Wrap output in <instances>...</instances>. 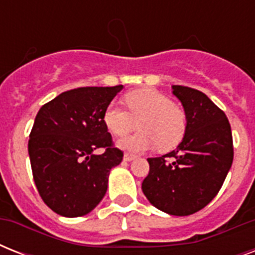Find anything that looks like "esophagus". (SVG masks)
Returning <instances> with one entry per match:
<instances>
[{"label":"esophagus","mask_w":255,"mask_h":255,"mask_svg":"<svg viewBox=\"0 0 255 255\" xmlns=\"http://www.w3.org/2000/svg\"><path fill=\"white\" fill-rule=\"evenodd\" d=\"M136 159V156L133 155V153H126L124 155V160L126 161H132V160H135Z\"/></svg>","instance_id":"1"}]
</instances>
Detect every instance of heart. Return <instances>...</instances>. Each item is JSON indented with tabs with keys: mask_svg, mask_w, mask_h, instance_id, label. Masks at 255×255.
<instances>
[{
	"mask_svg": "<svg viewBox=\"0 0 255 255\" xmlns=\"http://www.w3.org/2000/svg\"><path fill=\"white\" fill-rule=\"evenodd\" d=\"M124 108L115 103L104 110L103 122L112 135L122 137L133 131L139 122L141 131L119 141L122 149L141 152L159 145L168 151L177 145L186 131V115L181 107L161 92L143 88L126 94Z\"/></svg>",
	"mask_w": 255,
	"mask_h": 255,
	"instance_id": "obj_1",
	"label": "heart"
}]
</instances>
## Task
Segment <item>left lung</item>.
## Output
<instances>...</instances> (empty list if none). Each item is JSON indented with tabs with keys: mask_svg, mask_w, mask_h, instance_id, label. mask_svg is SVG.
<instances>
[{
	"mask_svg": "<svg viewBox=\"0 0 255 255\" xmlns=\"http://www.w3.org/2000/svg\"><path fill=\"white\" fill-rule=\"evenodd\" d=\"M186 115V131L174 151L151 157L141 189L148 201L172 216H189L220 192L233 163V137L225 112L204 92L172 86Z\"/></svg>",
	"mask_w": 255,
	"mask_h": 255,
	"instance_id": "8db88e82",
	"label": "left lung"
}]
</instances>
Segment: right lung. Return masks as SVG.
Listing matches in <instances>:
<instances>
[{"label":"right lung","mask_w":255,"mask_h":255,"mask_svg":"<svg viewBox=\"0 0 255 255\" xmlns=\"http://www.w3.org/2000/svg\"><path fill=\"white\" fill-rule=\"evenodd\" d=\"M122 88H74L38 111L30 132V164L38 193L57 214L85 216L107 192L110 170L122 163L123 152L114 147L103 114ZM99 147L105 152L98 155Z\"/></svg>","instance_id":"right-lung-1"}]
</instances>
